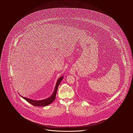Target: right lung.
Returning a JSON list of instances; mask_svg holds the SVG:
<instances>
[{
	"label": "right lung",
	"mask_w": 133,
	"mask_h": 133,
	"mask_svg": "<svg viewBox=\"0 0 133 133\" xmlns=\"http://www.w3.org/2000/svg\"><path fill=\"white\" fill-rule=\"evenodd\" d=\"M63 76H61L57 80L56 84L55 85V89H54V91L53 94L50 97H48L46 99L41 100H32V99H29V98H28L22 97L21 96L23 99H24L26 101H27L28 102H29L31 104L33 105L34 106H36V107H45V106L48 105L50 104L51 103H52L54 101V100L56 98V95L58 85H59L61 81L63 79Z\"/></svg>",
	"instance_id": "1"
}]
</instances>
